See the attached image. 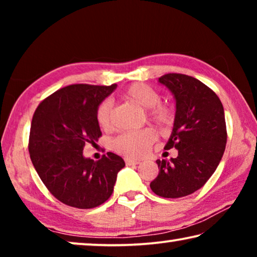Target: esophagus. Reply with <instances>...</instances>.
Segmentation results:
<instances>
[{
  "label": "esophagus",
  "instance_id": "34e87169",
  "mask_svg": "<svg viewBox=\"0 0 257 257\" xmlns=\"http://www.w3.org/2000/svg\"><path fill=\"white\" fill-rule=\"evenodd\" d=\"M125 164L127 166H135V165H139L138 160H132V159H125Z\"/></svg>",
  "mask_w": 257,
  "mask_h": 257
}]
</instances>
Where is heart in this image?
<instances>
[{"mask_svg":"<svg viewBox=\"0 0 257 257\" xmlns=\"http://www.w3.org/2000/svg\"><path fill=\"white\" fill-rule=\"evenodd\" d=\"M122 97L140 106L147 108V115L163 131L170 130L174 124L175 113L171 105L160 103L161 96L157 90L143 83H135L124 91ZM112 101L104 99L98 105L96 119L103 130L112 127ZM157 140L153 128L145 127L137 131L124 132L112 140V150L128 159H139L146 156Z\"/></svg>","mask_w":257,"mask_h":257,"instance_id":"obj_1","label":"heart"}]
</instances>
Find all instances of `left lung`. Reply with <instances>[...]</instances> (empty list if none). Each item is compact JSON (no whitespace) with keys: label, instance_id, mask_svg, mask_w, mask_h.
<instances>
[{"label":"left lung","instance_id":"left-lung-1","mask_svg":"<svg viewBox=\"0 0 257 257\" xmlns=\"http://www.w3.org/2000/svg\"><path fill=\"white\" fill-rule=\"evenodd\" d=\"M159 82L177 100L174 127L165 150L178 157L157 160L159 174L150 184L157 195L177 199L198 191L215 172L227 143L223 106L212 89L194 77L166 73Z\"/></svg>","mask_w":257,"mask_h":257}]
</instances>
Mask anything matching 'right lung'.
Instances as JSON below:
<instances>
[{
  "label": "right lung",
  "instance_id": "right-lung-1",
  "mask_svg": "<svg viewBox=\"0 0 257 257\" xmlns=\"http://www.w3.org/2000/svg\"><path fill=\"white\" fill-rule=\"evenodd\" d=\"M115 87L117 84H72L42 100L35 111L28 145L30 159L48 191L64 205L90 209L104 203L125 166L112 152L98 161L83 157L85 144L96 145L101 137L98 105Z\"/></svg>",
  "mask_w": 257,
  "mask_h": 257
}]
</instances>
